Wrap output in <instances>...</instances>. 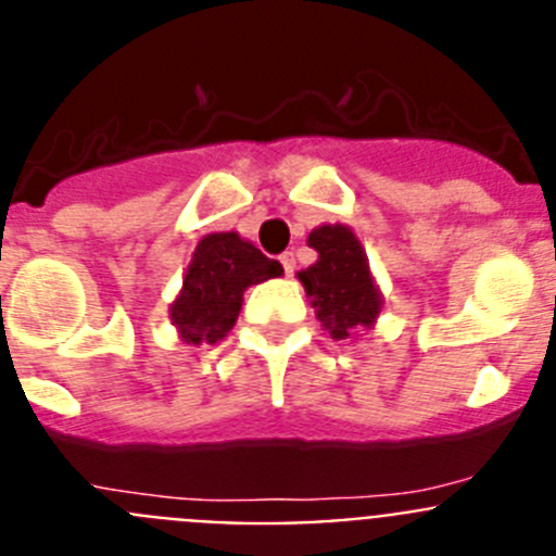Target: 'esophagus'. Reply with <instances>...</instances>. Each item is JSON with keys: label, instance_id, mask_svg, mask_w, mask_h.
Segmentation results:
<instances>
[{"label": "esophagus", "instance_id": "1", "mask_svg": "<svg viewBox=\"0 0 556 556\" xmlns=\"http://www.w3.org/2000/svg\"><path fill=\"white\" fill-rule=\"evenodd\" d=\"M281 264H283V273H287V275H292L294 267H298V264H294V255L292 253H283L281 255Z\"/></svg>", "mask_w": 556, "mask_h": 556}]
</instances>
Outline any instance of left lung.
I'll use <instances>...</instances> for the list:
<instances>
[{
	"mask_svg": "<svg viewBox=\"0 0 556 556\" xmlns=\"http://www.w3.org/2000/svg\"><path fill=\"white\" fill-rule=\"evenodd\" d=\"M317 262L298 273L317 320L333 339L370 328L381 312V292L370 275L362 242L348 225H320L308 233Z\"/></svg>",
	"mask_w": 556,
	"mask_h": 556,
	"instance_id": "1",
	"label": "left lung"
}]
</instances>
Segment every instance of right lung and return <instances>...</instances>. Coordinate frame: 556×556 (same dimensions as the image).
<instances>
[{"instance_id": "right-lung-1", "label": "right lung", "mask_w": 556, "mask_h": 556, "mask_svg": "<svg viewBox=\"0 0 556 556\" xmlns=\"http://www.w3.org/2000/svg\"><path fill=\"white\" fill-rule=\"evenodd\" d=\"M281 273V264L233 230L203 236L169 306L172 326L186 345H214L233 328L244 289Z\"/></svg>"}]
</instances>
